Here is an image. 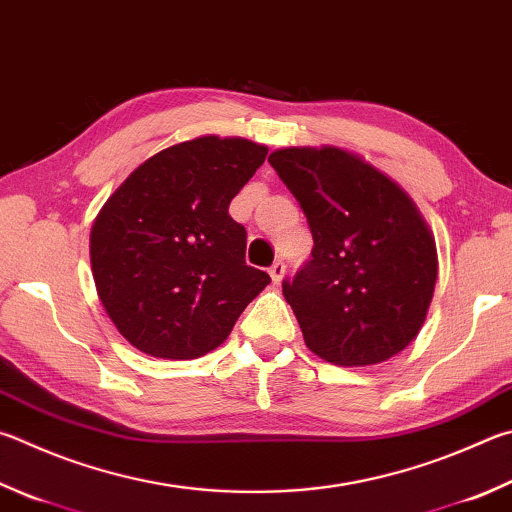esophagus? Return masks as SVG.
Wrapping results in <instances>:
<instances>
[{"mask_svg":"<svg viewBox=\"0 0 512 512\" xmlns=\"http://www.w3.org/2000/svg\"><path fill=\"white\" fill-rule=\"evenodd\" d=\"M268 273H271V280L275 284H280L284 280V273H286V266L284 262H275L271 268H268Z\"/></svg>","mask_w":512,"mask_h":512,"instance_id":"1","label":"esophagus"}]
</instances>
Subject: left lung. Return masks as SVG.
Returning <instances> with one entry per match:
<instances>
[{
  "label": "left lung",
  "mask_w": 512,
  "mask_h": 512,
  "mask_svg": "<svg viewBox=\"0 0 512 512\" xmlns=\"http://www.w3.org/2000/svg\"><path fill=\"white\" fill-rule=\"evenodd\" d=\"M268 163L300 201L313 259L282 284L306 347L340 367L401 353L430 309L439 257L401 185L336 145L280 147Z\"/></svg>",
  "instance_id": "1"
}]
</instances>
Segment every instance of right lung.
<instances>
[{
    "mask_svg": "<svg viewBox=\"0 0 512 512\" xmlns=\"http://www.w3.org/2000/svg\"><path fill=\"white\" fill-rule=\"evenodd\" d=\"M266 154L239 136L192 138L150 156L105 201L91 226V273L129 345L199 358L271 284L246 264V230L228 215Z\"/></svg>",
    "mask_w": 512,
    "mask_h": 512,
    "instance_id": "obj_1",
    "label": "right lung"
}]
</instances>
